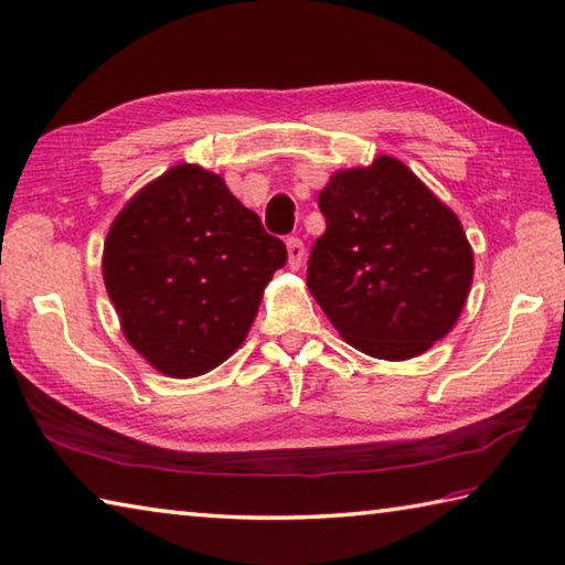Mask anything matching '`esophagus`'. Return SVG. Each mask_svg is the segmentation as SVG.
<instances>
[{
	"label": "esophagus",
	"instance_id": "1",
	"mask_svg": "<svg viewBox=\"0 0 565 565\" xmlns=\"http://www.w3.org/2000/svg\"><path fill=\"white\" fill-rule=\"evenodd\" d=\"M286 252H289V266L291 269H299L303 264V256H306V247L299 237H289L286 239Z\"/></svg>",
	"mask_w": 565,
	"mask_h": 565
}]
</instances>
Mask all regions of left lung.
<instances>
[{
    "mask_svg": "<svg viewBox=\"0 0 565 565\" xmlns=\"http://www.w3.org/2000/svg\"><path fill=\"white\" fill-rule=\"evenodd\" d=\"M318 207L326 232L313 242L306 284L343 341L407 361L452 331L475 254L457 214L413 170L390 156L341 170Z\"/></svg>",
    "mask_w": 565,
    "mask_h": 565,
    "instance_id": "obj_1",
    "label": "left lung"
}]
</instances>
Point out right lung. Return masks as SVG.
Listing matches in <instances>:
<instances>
[{
	"label": "right lung",
	"instance_id": "add662e5",
	"mask_svg": "<svg viewBox=\"0 0 565 565\" xmlns=\"http://www.w3.org/2000/svg\"><path fill=\"white\" fill-rule=\"evenodd\" d=\"M286 247L214 172L175 166L120 210L104 281L128 343L170 377L210 373L244 343Z\"/></svg>",
	"mask_w": 565,
	"mask_h": 565
}]
</instances>
